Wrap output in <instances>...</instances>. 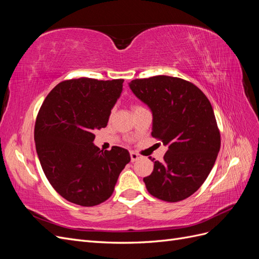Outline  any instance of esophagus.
<instances>
[{"label":"esophagus","instance_id":"obj_1","mask_svg":"<svg viewBox=\"0 0 259 259\" xmlns=\"http://www.w3.org/2000/svg\"><path fill=\"white\" fill-rule=\"evenodd\" d=\"M131 154V161L132 162H135V161H137V160H139V159H142V155H139L138 153H136V152H131L130 153Z\"/></svg>","mask_w":259,"mask_h":259}]
</instances>
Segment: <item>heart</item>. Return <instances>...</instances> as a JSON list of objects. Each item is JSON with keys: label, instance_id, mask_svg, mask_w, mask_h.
I'll use <instances>...</instances> for the list:
<instances>
[{"label": "heart", "instance_id": "obj_1", "mask_svg": "<svg viewBox=\"0 0 259 259\" xmlns=\"http://www.w3.org/2000/svg\"><path fill=\"white\" fill-rule=\"evenodd\" d=\"M136 108H139V107H134V109H136Z\"/></svg>", "mask_w": 259, "mask_h": 259}]
</instances>
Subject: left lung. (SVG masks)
Listing matches in <instances>:
<instances>
[{
  "mask_svg": "<svg viewBox=\"0 0 259 259\" xmlns=\"http://www.w3.org/2000/svg\"><path fill=\"white\" fill-rule=\"evenodd\" d=\"M152 112V133L167 151L144 178L148 192L166 202L190 197L205 182L221 149V134L207 97L179 77L156 75L128 83ZM151 159V158H150Z\"/></svg>",
  "mask_w": 259,
  "mask_h": 259,
  "instance_id": "8db88e82",
  "label": "left lung"
}]
</instances>
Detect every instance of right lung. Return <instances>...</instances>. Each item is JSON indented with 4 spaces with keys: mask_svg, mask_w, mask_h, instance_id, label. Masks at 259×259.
Wrapping results in <instances>:
<instances>
[{
    "mask_svg": "<svg viewBox=\"0 0 259 259\" xmlns=\"http://www.w3.org/2000/svg\"><path fill=\"white\" fill-rule=\"evenodd\" d=\"M124 80L81 77L51 91L34 126L36 153L46 178L62 198L94 206L111 197L117 178L131 161L121 147L103 151L94 131L106 127Z\"/></svg>",
    "mask_w": 259,
    "mask_h": 259,
    "instance_id": "add662e5",
    "label": "right lung"
}]
</instances>
